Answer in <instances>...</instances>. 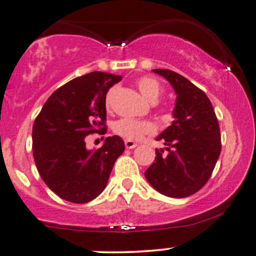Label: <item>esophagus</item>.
<instances>
[{"instance_id":"34e87169","label":"esophagus","mask_w":256,"mask_h":256,"mask_svg":"<svg viewBox=\"0 0 256 256\" xmlns=\"http://www.w3.org/2000/svg\"><path fill=\"white\" fill-rule=\"evenodd\" d=\"M125 146L126 149H134L137 146V143L134 142V140H125Z\"/></svg>"}]
</instances>
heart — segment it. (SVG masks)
Here are the masks:
<instances>
[{"instance_id": "b5f03b06", "label": "heart", "mask_w": 256, "mask_h": 256, "mask_svg": "<svg viewBox=\"0 0 256 256\" xmlns=\"http://www.w3.org/2000/svg\"><path fill=\"white\" fill-rule=\"evenodd\" d=\"M138 90L140 91L144 98L148 100L150 104H156L158 98L162 95V86H161L160 82L156 78L150 77V76H146V77L140 78L137 80ZM116 88H112L108 91L107 96H106V104L110 106L112 98L116 95ZM113 130L116 134H120L122 137L128 138V140H138L146 134H152L155 130L154 125L149 122H140V120L134 119H119L114 122Z\"/></svg>"}]
</instances>
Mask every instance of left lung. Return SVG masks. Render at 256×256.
<instances>
[{
    "label": "left lung",
    "instance_id": "left-lung-1",
    "mask_svg": "<svg viewBox=\"0 0 256 256\" xmlns=\"http://www.w3.org/2000/svg\"><path fill=\"white\" fill-rule=\"evenodd\" d=\"M172 85L177 100L172 124L161 132L164 149H155L154 162L144 176L156 192L183 198L198 192L212 172L222 150L219 122L207 95L183 76L170 70H152Z\"/></svg>",
    "mask_w": 256,
    "mask_h": 256
}]
</instances>
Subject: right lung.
<instances>
[{
  "instance_id": "right-lung-1",
  "label": "right lung",
  "mask_w": 256,
  "mask_h": 256,
  "mask_svg": "<svg viewBox=\"0 0 256 256\" xmlns=\"http://www.w3.org/2000/svg\"><path fill=\"white\" fill-rule=\"evenodd\" d=\"M120 76L91 72L62 85L46 100L34 122L32 149L40 178L61 198L92 201L104 190L114 162L125 150L119 136L88 150L85 137L106 134V95ZM100 126L104 128L98 130Z\"/></svg>"
}]
</instances>
